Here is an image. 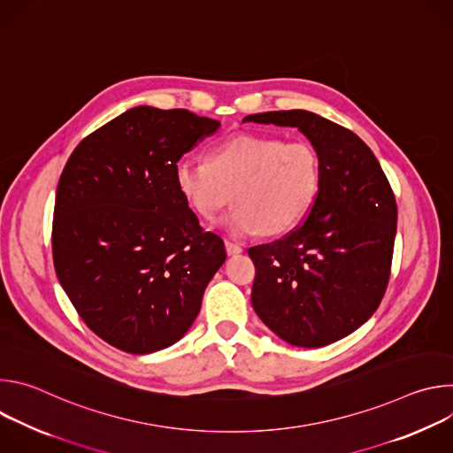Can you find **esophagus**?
<instances>
[{"label":"esophagus","instance_id":"1","mask_svg":"<svg viewBox=\"0 0 453 453\" xmlns=\"http://www.w3.org/2000/svg\"><path fill=\"white\" fill-rule=\"evenodd\" d=\"M224 243H226V250H227V254H238V252H242V250H243V249H242V245H240V243H236V242H233V240H226Z\"/></svg>","mask_w":453,"mask_h":453}]
</instances>
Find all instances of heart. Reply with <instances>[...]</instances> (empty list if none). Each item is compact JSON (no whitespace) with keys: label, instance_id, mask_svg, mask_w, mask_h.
<instances>
[{"label":"heart","instance_id":"heart-1","mask_svg":"<svg viewBox=\"0 0 453 453\" xmlns=\"http://www.w3.org/2000/svg\"><path fill=\"white\" fill-rule=\"evenodd\" d=\"M175 184L201 219H215L233 199L222 222L233 236L283 234L311 210L320 188V159L306 142L238 134L210 152V163L182 157Z\"/></svg>","mask_w":453,"mask_h":453}]
</instances>
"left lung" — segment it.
I'll return each instance as SVG.
<instances>
[{
  "instance_id": "obj_1",
  "label": "left lung",
  "mask_w": 453,
  "mask_h": 453,
  "mask_svg": "<svg viewBox=\"0 0 453 453\" xmlns=\"http://www.w3.org/2000/svg\"><path fill=\"white\" fill-rule=\"evenodd\" d=\"M243 121L297 127L320 159L319 196L304 220L249 249L252 308L288 344H332L364 325L389 285L395 191L371 149L342 125L303 109Z\"/></svg>"
}]
</instances>
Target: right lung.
Listing matches in <instances>:
<instances>
[{"mask_svg":"<svg viewBox=\"0 0 453 453\" xmlns=\"http://www.w3.org/2000/svg\"><path fill=\"white\" fill-rule=\"evenodd\" d=\"M220 127L186 109H128L86 136L53 210L57 278L88 328L145 355L177 342L226 262L175 184V165Z\"/></svg>","mask_w":453,"mask_h":453,"instance_id":"obj_1","label":"right lung"}]
</instances>
